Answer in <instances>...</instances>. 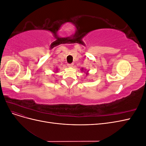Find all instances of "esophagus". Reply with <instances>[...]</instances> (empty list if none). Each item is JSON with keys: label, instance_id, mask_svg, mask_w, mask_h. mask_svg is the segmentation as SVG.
<instances>
[{"label": "esophagus", "instance_id": "1", "mask_svg": "<svg viewBox=\"0 0 146 146\" xmlns=\"http://www.w3.org/2000/svg\"><path fill=\"white\" fill-rule=\"evenodd\" d=\"M73 65H74V63H70V64H68V66H69V67H70V68H72V66H73Z\"/></svg>", "mask_w": 146, "mask_h": 146}]
</instances>
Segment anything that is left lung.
Instances as JSON below:
<instances>
[{
    "label": "left lung",
    "mask_w": 146,
    "mask_h": 146,
    "mask_svg": "<svg viewBox=\"0 0 146 146\" xmlns=\"http://www.w3.org/2000/svg\"><path fill=\"white\" fill-rule=\"evenodd\" d=\"M83 68H82V70L83 71ZM86 75H88V71L86 72Z\"/></svg>",
    "instance_id": "obj_1"
}]
</instances>
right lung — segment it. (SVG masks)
Masks as SVG:
<instances>
[{
	"mask_svg": "<svg viewBox=\"0 0 146 146\" xmlns=\"http://www.w3.org/2000/svg\"><path fill=\"white\" fill-rule=\"evenodd\" d=\"M57 70H58V69H56V71H57Z\"/></svg>",
	"mask_w": 146,
	"mask_h": 146,
	"instance_id": "obj_1",
	"label": "right lung"
}]
</instances>
